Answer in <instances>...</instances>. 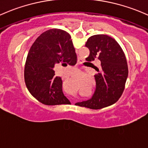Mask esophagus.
Here are the masks:
<instances>
[{
    "mask_svg": "<svg viewBox=\"0 0 148 148\" xmlns=\"http://www.w3.org/2000/svg\"><path fill=\"white\" fill-rule=\"evenodd\" d=\"M82 88H83V86H82V85H81V84L77 85V90H78V91H79V90L82 89Z\"/></svg>",
    "mask_w": 148,
    "mask_h": 148,
    "instance_id": "34e87169",
    "label": "esophagus"
}]
</instances>
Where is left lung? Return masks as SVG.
Segmentation results:
<instances>
[{
  "label": "left lung",
  "instance_id": "left-lung-1",
  "mask_svg": "<svg viewBox=\"0 0 148 148\" xmlns=\"http://www.w3.org/2000/svg\"><path fill=\"white\" fill-rule=\"evenodd\" d=\"M85 46L90 50V61H94L96 88L89 87L91 97L85 101L91 111L106 113L114 108L125 89L128 73L122 51L109 41L91 37Z\"/></svg>",
  "mask_w": 148,
  "mask_h": 148
}]
</instances>
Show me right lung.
<instances>
[{"label":"right lung","mask_w":148,"mask_h":148,"mask_svg":"<svg viewBox=\"0 0 148 148\" xmlns=\"http://www.w3.org/2000/svg\"><path fill=\"white\" fill-rule=\"evenodd\" d=\"M74 54L71 43L45 42L33 49L25 67V82L32 102L42 114L54 117L60 106L71 104L59 83L56 73L66 65V56ZM58 113H56V111Z\"/></svg>","instance_id":"1"}]
</instances>
